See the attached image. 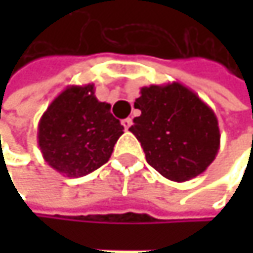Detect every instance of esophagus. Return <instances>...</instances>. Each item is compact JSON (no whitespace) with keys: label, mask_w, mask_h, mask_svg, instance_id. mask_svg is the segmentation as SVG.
<instances>
[{"label":"esophagus","mask_w":253,"mask_h":253,"mask_svg":"<svg viewBox=\"0 0 253 253\" xmlns=\"http://www.w3.org/2000/svg\"><path fill=\"white\" fill-rule=\"evenodd\" d=\"M121 124H123V127L127 130L130 126H132V118H124L123 121H121Z\"/></svg>","instance_id":"obj_1"}]
</instances>
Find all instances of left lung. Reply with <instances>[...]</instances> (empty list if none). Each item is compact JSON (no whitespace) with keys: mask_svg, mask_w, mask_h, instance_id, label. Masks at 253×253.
<instances>
[{"mask_svg":"<svg viewBox=\"0 0 253 253\" xmlns=\"http://www.w3.org/2000/svg\"><path fill=\"white\" fill-rule=\"evenodd\" d=\"M135 108L141 111L129 129L152 167L174 182L205 171L220 149V129L214 111L182 83L141 88Z\"/></svg>","mask_w":253,"mask_h":253,"instance_id":"left-lung-1","label":"left lung"}]
</instances>
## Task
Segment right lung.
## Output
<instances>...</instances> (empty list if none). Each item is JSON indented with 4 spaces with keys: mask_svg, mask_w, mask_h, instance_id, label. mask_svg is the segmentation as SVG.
I'll list each match as a JSON object with an SVG mask.
<instances>
[{
    "mask_svg": "<svg viewBox=\"0 0 253 253\" xmlns=\"http://www.w3.org/2000/svg\"><path fill=\"white\" fill-rule=\"evenodd\" d=\"M123 129L111 104L97 100L94 84H71L41 117L38 144L51 169L82 177L109 161Z\"/></svg>",
    "mask_w": 253,
    "mask_h": 253,
    "instance_id": "obj_1",
    "label": "right lung"
}]
</instances>
